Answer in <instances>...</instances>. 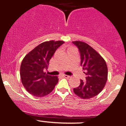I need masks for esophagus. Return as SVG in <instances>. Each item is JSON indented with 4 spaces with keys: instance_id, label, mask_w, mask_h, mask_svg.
Masks as SVG:
<instances>
[{
    "instance_id": "esophagus-1",
    "label": "esophagus",
    "mask_w": 126,
    "mask_h": 126,
    "mask_svg": "<svg viewBox=\"0 0 126 126\" xmlns=\"http://www.w3.org/2000/svg\"><path fill=\"white\" fill-rule=\"evenodd\" d=\"M63 78H70V76H69L65 75V74H63Z\"/></svg>"
}]
</instances>
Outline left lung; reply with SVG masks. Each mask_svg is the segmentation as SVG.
<instances>
[{
	"label": "left lung",
	"instance_id": "obj_1",
	"mask_svg": "<svg viewBox=\"0 0 126 126\" xmlns=\"http://www.w3.org/2000/svg\"><path fill=\"white\" fill-rule=\"evenodd\" d=\"M80 55V65L86 75L85 81L80 80L78 87L74 88L76 95L83 99H89L102 92L108 79V68L103 57L87 44L74 41Z\"/></svg>",
	"mask_w": 126,
	"mask_h": 126
}]
</instances>
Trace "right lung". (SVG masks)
Segmentation results:
<instances>
[{"label":"right lung","mask_w":126,"mask_h":126,"mask_svg":"<svg viewBox=\"0 0 126 126\" xmlns=\"http://www.w3.org/2000/svg\"><path fill=\"white\" fill-rule=\"evenodd\" d=\"M64 43L62 41H46L23 58L20 67L21 80L27 91L34 97L47 95L58 83V77L48 75L44 70L48 68L50 60L56 50Z\"/></svg>","instance_id":"1"}]
</instances>
